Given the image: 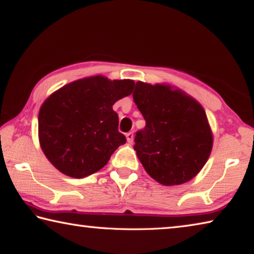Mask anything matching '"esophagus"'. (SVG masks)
<instances>
[{"instance_id":"1","label":"esophagus","mask_w":254,"mask_h":254,"mask_svg":"<svg viewBox=\"0 0 254 254\" xmlns=\"http://www.w3.org/2000/svg\"><path fill=\"white\" fill-rule=\"evenodd\" d=\"M133 133L132 132H127V142L128 143H132L133 142Z\"/></svg>"}]
</instances>
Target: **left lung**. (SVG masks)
Wrapping results in <instances>:
<instances>
[{
    "label": "left lung",
    "instance_id": "1",
    "mask_svg": "<svg viewBox=\"0 0 254 254\" xmlns=\"http://www.w3.org/2000/svg\"><path fill=\"white\" fill-rule=\"evenodd\" d=\"M133 100L145 120L134 150L145 171L165 186L199 173L212 151L213 134L198 102L169 85L137 81Z\"/></svg>",
    "mask_w": 254,
    "mask_h": 254
}]
</instances>
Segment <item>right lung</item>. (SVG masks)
I'll use <instances>...</instances> for the list:
<instances>
[{
  "mask_svg": "<svg viewBox=\"0 0 254 254\" xmlns=\"http://www.w3.org/2000/svg\"><path fill=\"white\" fill-rule=\"evenodd\" d=\"M133 87L131 79L94 76L67 84L47 98L38 118L39 141L60 173L72 178L96 173L127 142L113 105Z\"/></svg>",
  "mask_w": 254,
  "mask_h": 254,
  "instance_id": "add662e5",
  "label": "right lung"
}]
</instances>
